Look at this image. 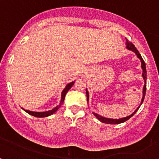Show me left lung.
Returning a JSON list of instances; mask_svg holds the SVG:
<instances>
[{"instance_id":"obj_1","label":"left lung","mask_w":159,"mask_h":159,"mask_svg":"<svg viewBox=\"0 0 159 159\" xmlns=\"http://www.w3.org/2000/svg\"><path fill=\"white\" fill-rule=\"evenodd\" d=\"M126 48H128V49L129 50H132L134 52L135 54H137V57H138L139 60H141V67H142V69H143V77L144 78V81H145V84H144V87H143V98H142V101H141V104L143 102V100H144V98H145V92H146V80H147V71H146V66H145V61L143 60V59L142 58L140 54H139L138 50L137 49L136 47H135L134 44H133L132 42H130L127 39H126ZM86 97H87V101H89V92L87 89L86 90ZM139 107H140V105L137 107L136 111H135L134 113L132 114H131L130 116H127V117H125V118H119V119H112V118H105V117H102V116L98 115L97 113H95L93 112V114L96 116L97 118V119L100 120L102 123H105V124H120V123H124L125 122L126 120H127L129 119L131 117H132L134 115L135 113L138 111V109L139 108Z\"/></svg>"}]
</instances>
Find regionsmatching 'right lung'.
<instances>
[{"instance_id": "1", "label": "right lung", "mask_w": 159, "mask_h": 159, "mask_svg": "<svg viewBox=\"0 0 159 159\" xmlns=\"http://www.w3.org/2000/svg\"><path fill=\"white\" fill-rule=\"evenodd\" d=\"M74 83H75V81H73L71 82V83H70L67 84L66 86V87L64 89V90L62 91V97H61V101H60V104L57 105L56 107H54V108H53L52 110H51V111H46V112H33V111H27V110H25L23 109L22 107V108L24 110V111L30 115L33 116H35V117H38V118H43V117H47V116H49L51 115H52L53 113H54L55 112H56L57 110L59 109V107L61 106V105L62 104L63 102H64V99H65V95H66L67 92H68L72 86H73Z\"/></svg>"}]
</instances>
